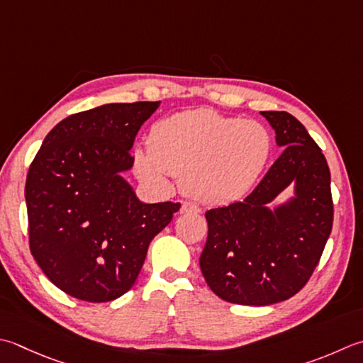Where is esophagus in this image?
Listing matches in <instances>:
<instances>
[{
  "mask_svg": "<svg viewBox=\"0 0 363 363\" xmlns=\"http://www.w3.org/2000/svg\"><path fill=\"white\" fill-rule=\"evenodd\" d=\"M201 209L198 208L196 204H194V203H190V201H184L182 204H181V214H191V212H194V214H196V212H200Z\"/></svg>",
  "mask_w": 363,
  "mask_h": 363,
  "instance_id": "1",
  "label": "esophagus"
}]
</instances>
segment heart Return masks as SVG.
I'll list each match as a JSON object with an SVG mask.
<instances>
[{
  "label": "heart",
  "instance_id": "heart-1",
  "mask_svg": "<svg viewBox=\"0 0 363 363\" xmlns=\"http://www.w3.org/2000/svg\"><path fill=\"white\" fill-rule=\"evenodd\" d=\"M271 151V133L258 121L198 108L157 121L147 146L133 149L132 167L149 187L167 190L172 176H181L195 200L226 204L252 187Z\"/></svg>",
  "mask_w": 363,
  "mask_h": 363
}]
</instances>
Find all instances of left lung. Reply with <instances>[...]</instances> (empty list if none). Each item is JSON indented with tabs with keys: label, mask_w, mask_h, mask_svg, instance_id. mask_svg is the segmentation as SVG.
Wrapping results in <instances>:
<instances>
[{
	"label": "left lung",
	"mask_w": 363,
	"mask_h": 363,
	"mask_svg": "<svg viewBox=\"0 0 363 363\" xmlns=\"http://www.w3.org/2000/svg\"><path fill=\"white\" fill-rule=\"evenodd\" d=\"M285 147L244 201L206 212L208 240L200 257L206 283L226 302L271 305L305 286L333 222L330 172L307 129L286 111H261ZM295 195L272 208L281 191Z\"/></svg>",
	"instance_id": "1"
}]
</instances>
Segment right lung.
<instances>
[{"mask_svg":"<svg viewBox=\"0 0 363 363\" xmlns=\"http://www.w3.org/2000/svg\"><path fill=\"white\" fill-rule=\"evenodd\" d=\"M160 102L105 104L62 119L26 176L30 250L48 280L86 302L127 293L155 234L179 203L138 200L123 173L130 149Z\"/></svg>","mask_w":363,"mask_h":363,"instance_id":"right-lung-1","label":"right lung"}]
</instances>
